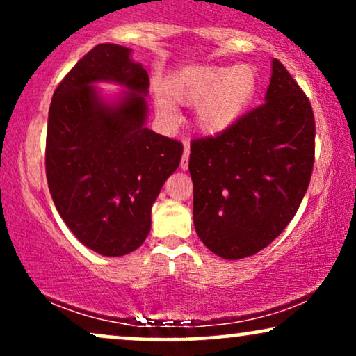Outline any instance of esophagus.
I'll list each match as a JSON object with an SVG mask.
<instances>
[{"label": "esophagus", "mask_w": 356, "mask_h": 356, "mask_svg": "<svg viewBox=\"0 0 356 356\" xmlns=\"http://www.w3.org/2000/svg\"><path fill=\"white\" fill-rule=\"evenodd\" d=\"M189 154H191L189 145L186 144V147H184L182 159H181V169H182V170H187V169H189Z\"/></svg>", "instance_id": "34e87169"}]
</instances>
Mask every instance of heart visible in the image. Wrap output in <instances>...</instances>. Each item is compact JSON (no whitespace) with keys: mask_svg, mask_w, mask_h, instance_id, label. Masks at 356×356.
<instances>
[{"mask_svg":"<svg viewBox=\"0 0 356 356\" xmlns=\"http://www.w3.org/2000/svg\"><path fill=\"white\" fill-rule=\"evenodd\" d=\"M165 90L169 97L162 92L155 93L159 115H175L172 100L195 105V129L204 136L216 137L231 130L248 113L257 92L256 72L249 65L189 67L170 76Z\"/></svg>","mask_w":356,"mask_h":356,"instance_id":"obj_1","label":"heart"}]
</instances>
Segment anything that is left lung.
Returning <instances> with one entry per match:
<instances>
[{
    "label": "left lung",
    "mask_w": 356,
    "mask_h": 356,
    "mask_svg": "<svg viewBox=\"0 0 356 356\" xmlns=\"http://www.w3.org/2000/svg\"><path fill=\"white\" fill-rule=\"evenodd\" d=\"M314 162V117L288 70L271 61L264 104L218 137L191 144L194 227L209 251L243 259L295 218Z\"/></svg>",
    "instance_id": "obj_1"
}]
</instances>
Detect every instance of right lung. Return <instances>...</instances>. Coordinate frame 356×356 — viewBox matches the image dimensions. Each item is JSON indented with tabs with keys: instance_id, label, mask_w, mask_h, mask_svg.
Returning <instances> with one entry per match:
<instances>
[{
	"instance_id": "obj_1",
	"label": "right lung",
	"mask_w": 356,
	"mask_h": 356,
	"mask_svg": "<svg viewBox=\"0 0 356 356\" xmlns=\"http://www.w3.org/2000/svg\"><path fill=\"white\" fill-rule=\"evenodd\" d=\"M118 84L108 96L96 85ZM149 75L132 48L102 43L55 90L48 112L47 179L56 211L83 246L129 254L150 232L159 192L182 144L147 127Z\"/></svg>"
}]
</instances>
